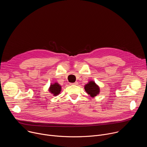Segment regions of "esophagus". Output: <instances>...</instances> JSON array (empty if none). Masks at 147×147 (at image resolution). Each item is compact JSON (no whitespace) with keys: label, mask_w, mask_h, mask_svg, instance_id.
Segmentation results:
<instances>
[{"label":"esophagus","mask_w":147,"mask_h":147,"mask_svg":"<svg viewBox=\"0 0 147 147\" xmlns=\"http://www.w3.org/2000/svg\"><path fill=\"white\" fill-rule=\"evenodd\" d=\"M70 84L71 85H75V86H76V85L78 84V82H73V83H71Z\"/></svg>","instance_id":"1"}]
</instances>
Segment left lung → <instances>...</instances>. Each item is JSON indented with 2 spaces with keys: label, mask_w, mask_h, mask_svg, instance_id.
I'll return each instance as SVG.
<instances>
[{
  "label": "left lung",
  "mask_w": 147,
  "mask_h": 147,
  "mask_svg": "<svg viewBox=\"0 0 147 147\" xmlns=\"http://www.w3.org/2000/svg\"><path fill=\"white\" fill-rule=\"evenodd\" d=\"M85 91L91 97H95L99 94L100 88L94 81H90L84 86Z\"/></svg>",
  "instance_id": "1"
}]
</instances>
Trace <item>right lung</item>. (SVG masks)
Returning a JSON list of instances; mask_svg holds the SVG:
<instances>
[{"label": "right lung", "instance_id": "add662e5", "mask_svg": "<svg viewBox=\"0 0 147 147\" xmlns=\"http://www.w3.org/2000/svg\"><path fill=\"white\" fill-rule=\"evenodd\" d=\"M61 86L57 82H55L54 84H51L50 87L49 88V91L51 94H53L54 96H56L60 93V91L61 90Z\"/></svg>", "mask_w": 147, "mask_h": 147}]
</instances>
